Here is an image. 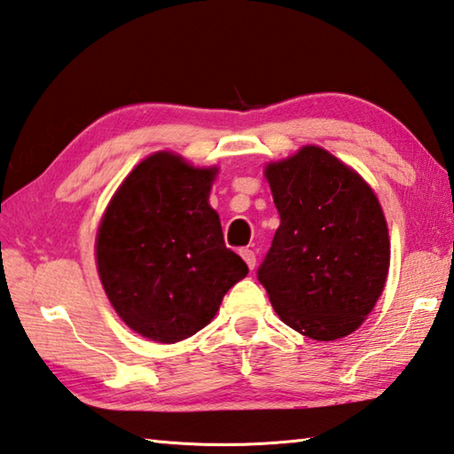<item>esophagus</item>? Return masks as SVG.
<instances>
[{
    "instance_id": "obj_1",
    "label": "esophagus",
    "mask_w": 454,
    "mask_h": 454,
    "mask_svg": "<svg viewBox=\"0 0 454 454\" xmlns=\"http://www.w3.org/2000/svg\"><path fill=\"white\" fill-rule=\"evenodd\" d=\"M239 255L244 257L247 268H250V270L255 268V254L252 250H247V247H246V250H239Z\"/></svg>"
}]
</instances>
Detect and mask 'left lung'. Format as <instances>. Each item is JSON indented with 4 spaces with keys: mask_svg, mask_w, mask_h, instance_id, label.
<instances>
[{
    "mask_svg": "<svg viewBox=\"0 0 454 454\" xmlns=\"http://www.w3.org/2000/svg\"><path fill=\"white\" fill-rule=\"evenodd\" d=\"M265 179L281 224L257 279L293 331L342 339L364 323L386 286L389 236L376 194L317 145L270 163Z\"/></svg>",
    "mask_w": 454,
    "mask_h": 454,
    "instance_id": "8db88e82",
    "label": "left lung"
}]
</instances>
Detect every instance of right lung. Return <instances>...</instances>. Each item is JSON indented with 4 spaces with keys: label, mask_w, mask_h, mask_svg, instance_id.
Returning a JSON list of instances; mask_svg holds the SVG:
<instances>
[{
    "label": "right lung",
    "mask_w": 454,
    "mask_h": 454,
    "mask_svg": "<svg viewBox=\"0 0 454 454\" xmlns=\"http://www.w3.org/2000/svg\"><path fill=\"white\" fill-rule=\"evenodd\" d=\"M216 173L159 151L126 176L98 226L106 295L121 321L149 340L173 344L199 333L247 275L208 204Z\"/></svg>",
    "instance_id": "obj_1"
}]
</instances>
